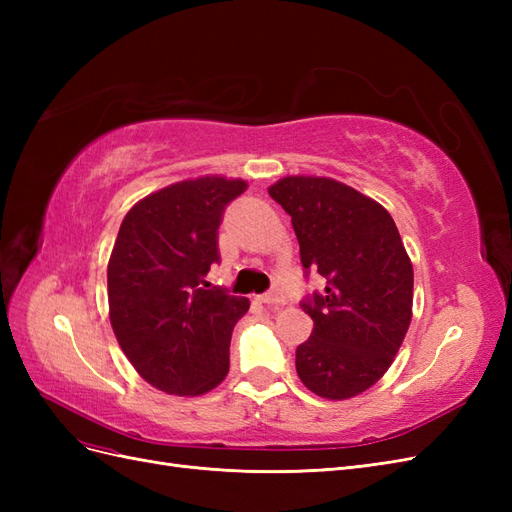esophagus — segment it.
<instances>
[{
    "mask_svg": "<svg viewBox=\"0 0 512 512\" xmlns=\"http://www.w3.org/2000/svg\"><path fill=\"white\" fill-rule=\"evenodd\" d=\"M258 301H260V303H267V305H277V303L284 301V297H282V294L277 292V290H271V292L260 294Z\"/></svg>",
    "mask_w": 512,
    "mask_h": 512,
    "instance_id": "obj_1",
    "label": "esophagus"
}]
</instances>
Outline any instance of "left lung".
Masks as SVG:
<instances>
[{"label": "left lung", "mask_w": 512, "mask_h": 512, "mask_svg": "<svg viewBox=\"0 0 512 512\" xmlns=\"http://www.w3.org/2000/svg\"><path fill=\"white\" fill-rule=\"evenodd\" d=\"M269 194L290 215L305 277H324V290L301 301L314 329L297 348V374L324 399H350L384 376L404 342L412 262L391 213L350 185L284 177Z\"/></svg>", "instance_id": "left-lung-1"}]
</instances>
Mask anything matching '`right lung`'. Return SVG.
Returning <instances> with one entry per match:
<instances>
[{"label":"right lung","mask_w":512,"mask_h":512,"mask_svg":"<svg viewBox=\"0 0 512 512\" xmlns=\"http://www.w3.org/2000/svg\"><path fill=\"white\" fill-rule=\"evenodd\" d=\"M247 183L198 177L136 203L108 260V309L134 369L168 395H203L228 374L237 320L250 309L205 280L220 262L218 228Z\"/></svg>","instance_id":"1"}]
</instances>
